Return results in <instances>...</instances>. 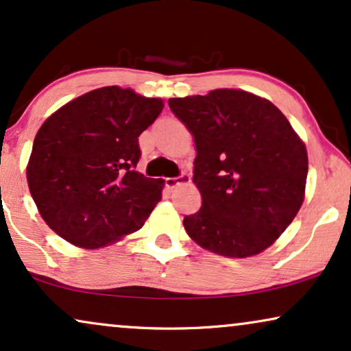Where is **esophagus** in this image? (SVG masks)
<instances>
[{
	"label": "esophagus",
	"instance_id": "obj_1",
	"mask_svg": "<svg viewBox=\"0 0 351 351\" xmlns=\"http://www.w3.org/2000/svg\"><path fill=\"white\" fill-rule=\"evenodd\" d=\"M189 183H191V176L186 175V173H181L180 176H175V178H167L165 180V186L168 189H175L176 186L189 184Z\"/></svg>",
	"mask_w": 351,
	"mask_h": 351
}]
</instances>
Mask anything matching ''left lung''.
I'll list each match as a JSON object with an SVG mask.
<instances>
[{
  "instance_id": "obj_1",
  "label": "left lung",
  "mask_w": 351,
  "mask_h": 351,
  "mask_svg": "<svg viewBox=\"0 0 351 351\" xmlns=\"http://www.w3.org/2000/svg\"><path fill=\"white\" fill-rule=\"evenodd\" d=\"M194 136L193 181L202 195L184 217L191 239L213 254L245 258L286 231L305 197L306 147L273 102L242 90L171 97Z\"/></svg>"
}]
</instances>
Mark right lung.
Wrapping results in <instances>:
<instances>
[{"label": "right lung", "instance_id": "1", "mask_svg": "<svg viewBox=\"0 0 351 351\" xmlns=\"http://www.w3.org/2000/svg\"><path fill=\"white\" fill-rule=\"evenodd\" d=\"M163 101L104 86L56 110L36 133L27 181L41 218L70 244L97 249L132 234L162 199L136 171L138 138Z\"/></svg>", "mask_w": 351, "mask_h": 351}]
</instances>
